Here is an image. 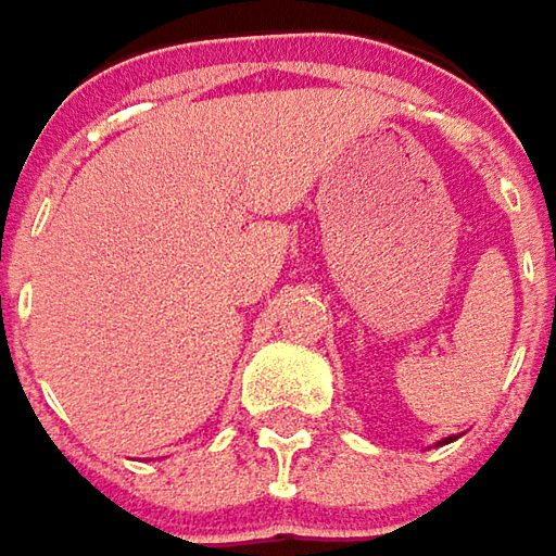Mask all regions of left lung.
<instances>
[{
    "label": "left lung",
    "instance_id": "8db88e82",
    "mask_svg": "<svg viewBox=\"0 0 556 556\" xmlns=\"http://www.w3.org/2000/svg\"><path fill=\"white\" fill-rule=\"evenodd\" d=\"M447 442H451V439H445V442H442V445H447Z\"/></svg>",
    "mask_w": 556,
    "mask_h": 556
}]
</instances>
